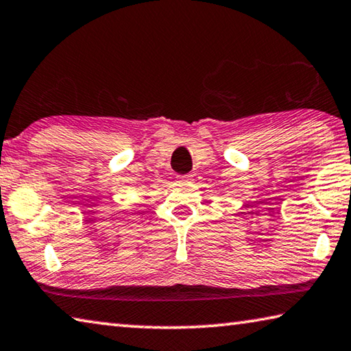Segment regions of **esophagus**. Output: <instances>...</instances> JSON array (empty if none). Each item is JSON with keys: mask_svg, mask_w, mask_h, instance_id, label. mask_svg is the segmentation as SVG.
<instances>
[{"mask_svg": "<svg viewBox=\"0 0 351 351\" xmlns=\"http://www.w3.org/2000/svg\"><path fill=\"white\" fill-rule=\"evenodd\" d=\"M178 180H180L181 182H190V180H192V175H181Z\"/></svg>", "mask_w": 351, "mask_h": 351, "instance_id": "1", "label": "esophagus"}]
</instances>
